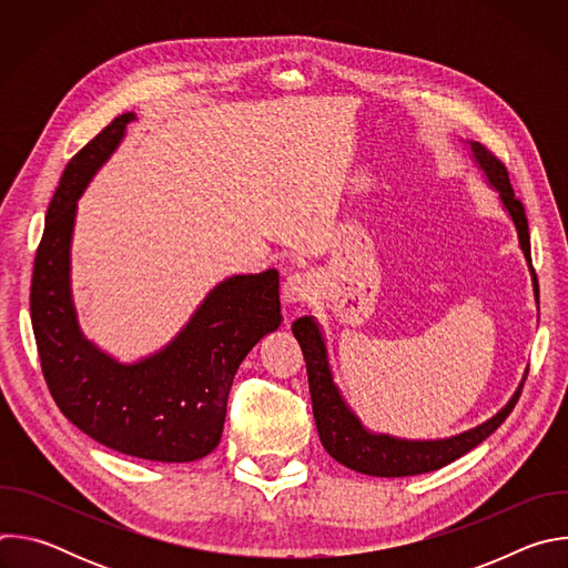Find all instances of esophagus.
Segmentation results:
<instances>
[{
	"label": "esophagus",
	"mask_w": 568,
	"mask_h": 568,
	"mask_svg": "<svg viewBox=\"0 0 568 568\" xmlns=\"http://www.w3.org/2000/svg\"><path fill=\"white\" fill-rule=\"evenodd\" d=\"M316 294V281L310 272H296L283 283V301L285 303H303Z\"/></svg>",
	"instance_id": "34e87169"
}]
</instances>
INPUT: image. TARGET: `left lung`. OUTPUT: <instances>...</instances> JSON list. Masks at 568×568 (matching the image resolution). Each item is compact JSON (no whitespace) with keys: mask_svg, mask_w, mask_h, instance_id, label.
I'll list each match as a JSON object with an SVG mask.
<instances>
[{"mask_svg":"<svg viewBox=\"0 0 568 568\" xmlns=\"http://www.w3.org/2000/svg\"><path fill=\"white\" fill-rule=\"evenodd\" d=\"M467 145H469L471 159L476 161V166L483 171L488 184L499 193L501 206L506 209V213L510 215L517 229L519 247L524 252V258L528 263L530 278H532L535 303L539 307V285H537V276L532 272V261H530V233H528L524 204L515 197V191L508 180V171L501 161L488 148H483L478 141H467ZM292 333L301 344V351L305 357L312 414H314L321 445L326 447V452L337 463L368 476H386V478L414 476V474L434 471L454 463L456 458H460L463 454L480 445L493 432L501 427V423L515 409L526 382V373H528V371L524 373L515 395L508 399L506 407L499 414H495L490 420H485L478 427L456 434L452 438L407 440V438H397L388 434H375L366 429L362 420L353 414V409L342 397V390L335 384L331 359H328V346H326V339H323L321 326L314 316L296 318L292 323Z\"/></svg>","mask_w":568,"mask_h":568,"instance_id":"left-lung-1","label":"left lung"}]
</instances>
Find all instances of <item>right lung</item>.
<instances>
[{"mask_svg":"<svg viewBox=\"0 0 568 568\" xmlns=\"http://www.w3.org/2000/svg\"><path fill=\"white\" fill-rule=\"evenodd\" d=\"M132 121L134 112L116 116L67 164L36 252L31 323L47 386L64 418L114 452L191 463L211 454L222 438L237 366L281 326L278 272L224 278L164 348L132 364L83 335L69 274L78 200Z\"/></svg>","mask_w":568,"mask_h":568,"instance_id":"add662e5","label":"right lung"}]
</instances>
